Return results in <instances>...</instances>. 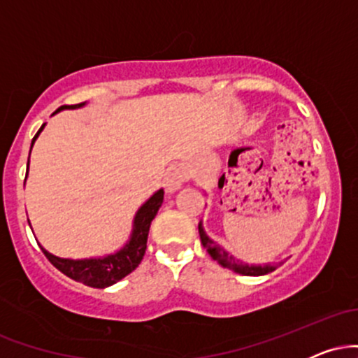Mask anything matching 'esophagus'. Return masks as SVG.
Returning a JSON list of instances; mask_svg holds the SVG:
<instances>
[{
  "label": "esophagus",
  "instance_id": "obj_1",
  "mask_svg": "<svg viewBox=\"0 0 358 358\" xmlns=\"http://www.w3.org/2000/svg\"><path fill=\"white\" fill-rule=\"evenodd\" d=\"M188 178V171L187 168L182 165H175L168 168V171L165 173V180H163V185H165L166 192H176L182 185L187 182Z\"/></svg>",
  "mask_w": 358,
  "mask_h": 358
}]
</instances>
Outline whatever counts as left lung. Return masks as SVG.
<instances>
[{
  "label": "left lung",
  "instance_id": "left-lung-1",
  "mask_svg": "<svg viewBox=\"0 0 358 358\" xmlns=\"http://www.w3.org/2000/svg\"><path fill=\"white\" fill-rule=\"evenodd\" d=\"M199 234H200V241H202V245L207 249V252L210 254L213 261L219 262L220 266L224 268L234 271V273H239L242 276H262V274H269L273 273L274 269H278L282 262H274V264H266V266H249L241 262L239 259H236L234 256H229V252H225L224 249L220 248L217 242H213L210 237L207 236L202 227V222L199 224Z\"/></svg>",
  "mask_w": 358,
  "mask_h": 358
}]
</instances>
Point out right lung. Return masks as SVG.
Wrapping results in <instances>:
<instances>
[{
  "label": "right lung",
  "mask_w": 358,
  "mask_h": 358,
  "mask_svg": "<svg viewBox=\"0 0 358 358\" xmlns=\"http://www.w3.org/2000/svg\"><path fill=\"white\" fill-rule=\"evenodd\" d=\"M85 102L73 106H60L55 113H59L60 109H77L82 108ZM45 124L38 129V133L35 134V138L31 139V146H34L35 139L38 138V134L42 133ZM31 151V148H30ZM30 163V159H28ZM28 173V171H27ZM163 190H158L151 196L148 202L139 208L136 217H134V225H133V234H131V239L127 244L122 248L119 252L110 254L106 257H97V259H80V261H73V259H60L53 254L43 250V254L47 256L48 261L55 266L60 273H64L65 276H69L73 281L82 282V285L90 286V287H108L114 282L121 281L122 278H126L127 274L133 273L138 268L139 262L143 261V256L146 252V242H148V232H150L151 220L155 219L156 212L162 207L163 203Z\"/></svg>",
  "instance_id": "right-lung-1"
}]
</instances>
